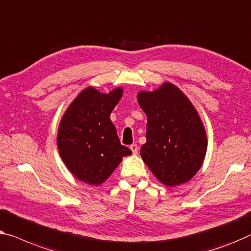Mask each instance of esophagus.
<instances>
[{"instance_id":"obj_1","label":"esophagus","mask_w":251,"mask_h":251,"mask_svg":"<svg viewBox=\"0 0 251 251\" xmlns=\"http://www.w3.org/2000/svg\"><path fill=\"white\" fill-rule=\"evenodd\" d=\"M129 149L132 150V152H133V154H137V152H138V147L136 144H132L129 147Z\"/></svg>"}]
</instances>
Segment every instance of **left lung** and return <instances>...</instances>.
Here are the masks:
<instances>
[{"instance_id": "obj_1", "label": "left lung", "mask_w": 251, "mask_h": 251, "mask_svg": "<svg viewBox=\"0 0 251 251\" xmlns=\"http://www.w3.org/2000/svg\"><path fill=\"white\" fill-rule=\"evenodd\" d=\"M137 101L147 114V143L141 156L161 184L189 181L206 155L207 137L196 108L170 82L153 91H140Z\"/></svg>"}]
</instances>
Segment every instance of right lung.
<instances>
[{
  "mask_svg": "<svg viewBox=\"0 0 251 251\" xmlns=\"http://www.w3.org/2000/svg\"><path fill=\"white\" fill-rule=\"evenodd\" d=\"M123 88L102 93L85 88L73 100L59 122L57 148L70 173L78 180L99 186L110 177L124 156L132 154L121 144L110 114L123 96Z\"/></svg>",
  "mask_w": 251,
  "mask_h": 251,
  "instance_id": "obj_1",
  "label": "right lung"
}]
</instances>
